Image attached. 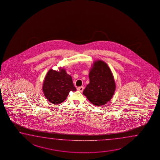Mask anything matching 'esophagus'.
I'll return each instance as SVG.
<instances>
[{
	"label": "esophagus",
	"instance_id": "esophagus-1",
	"mask_svg": "<svg viewBox=\"0 0 160 160\" xmlns=\"http://www.w3.org/2000/svg\"><path fill=\"white\" fill-rule=\"evenodd\" d=\"M83 90H84V88L83 86H81V87L77 88V90L80 91V92H82L83 91Z\"/></svg>",
	"mask_w": 160,
	"mask_h": 160
}]
</instances>
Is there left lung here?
Returning <instances> with one entry per match:
<instances>
[{
	"instance_id": "obj_1",
	"label": "left lung",
	"mask_w": 160,
	"mask_h": 160,
	"mask_svg": "<svg viewBox=\"0 0 160 160\" xmlns=\"http://www.w3.org/2000/svg\"><path fill=\"white\" fill-rule=\"evenodd\" d=\"M88 77L90 83L83 94L96 106L106 104L111 99L116 89L115 82L109 66L103 61H95Z\"/></svg>"
}]
</instances>
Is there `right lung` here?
Returning a JSON list of instances; mask_svg holds the SVG:
<instances>
[{"mask_svg":"<svg viewBox=\"0 0 160 160\" xmlns=\"http://www.w3.org/2000/svg\"><path fill=\"white\" fill-rule=\"evenodd\" d=\"M76 91L71 75L67 74L65 69L60 67L58 70L50 69L44 78L42 91L45 97L53 104L62 103L70 91Z\"/></svg>","mask_w":160,"mask_h":160,"instance_id":"right-lung-1","label":"right lung"}]
</instances>
